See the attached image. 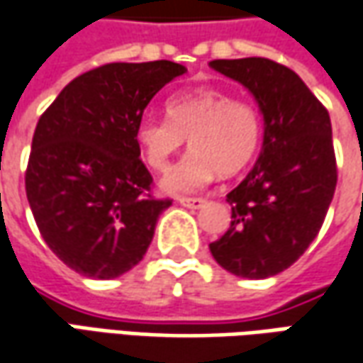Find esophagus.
<instances>
[{"mask_svg":"<svg viewBox=\"0 0 363 363\" xmlns=\"http://www.w3.org/2000/svg\"><path fill=\"white\" fill-rule=\"evenodd\" d=\"M177 201L181 203L182 207H189V209H199V207L205 205V199L201 197H179Z\"/></svg>","mask_w":363,"mask_h":363,"instance_id":"esophagus-1","label":"esophagus"}]
</instances>
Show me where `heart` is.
Here are the masks:
<instances>
[{
	"mask_svg": "<svg viewBox=\"0 0 363 363\" xmlns=\"http://www.w3.org/2000/svg\"><path fill=\"white\" fill-rule=\"evenodd\" d=\"M168 118H144L135 142L152 170L162 172L189 138V152L162 179L168 193L199 191L217 177H233L252 164L262 144L260 111L221 89L195 87L174 93Z\"/></svg>",
	"mask_w": 363,
	"mask_h": 363,
	"instance_id": "heart-1",
	"label": "heart"
}]
</instances>
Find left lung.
Returning a JSON list of instances; mask_svg holds the SVG:
<instances>
[{
  "label": "left lung",
  "instance_id": "8db88e82",
  "mask_svg": "<svg viewBox=\"0 0 363 363\" xmlns=\"http://www.w3.org/2000/svg\"><path fill=\"white\" fill-rule=\"evenodd\" d=\"M209 67L250 89L264 113L260 158L228 195L231 225L209 250L231 274L268 278L305 254L331 205L337 162L329 111L296 72L270 58Z\"/></svg>",
  "mask_w": 363,
  "mask_h": 363
}]
</instances>
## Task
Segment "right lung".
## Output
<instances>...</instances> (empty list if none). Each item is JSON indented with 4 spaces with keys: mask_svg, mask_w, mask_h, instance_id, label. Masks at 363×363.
<instances>
[{
    "mask_svg": "<svg viewBox=\"0 0 363 363\" xmlns=\"http://www.w3.org/2000/svg\"><path fill=\"white\" fill-rule=\"evenodd\" d=\"M184 72L170 60L109 62L72 79L40 116L26 195L40 235L74 272L118 278L144 258L172 201L152 197L135 125Z\"/></svg>",
    "mask_w": 363,
    "mask_h": 363,
    "instance_id": "1",
    "label": "right lung"
}]
</instances>
